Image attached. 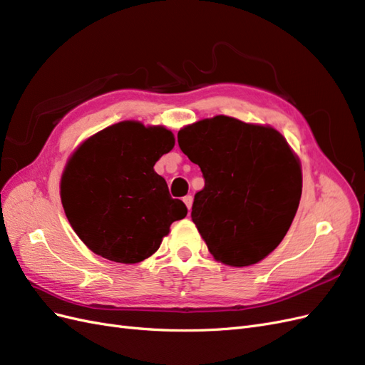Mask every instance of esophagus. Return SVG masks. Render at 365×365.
Listing matches in <instances>:
<instances>
[{
	"mask_svg": "<svg viewBox=\"0 0 365 365\" xmlns=\"http://www.w3.org/2000/svg\"><path fill=\"white\" fill-rule=\"evenodd\" d=\"M182 201H184V204L187 205V208H189V212H190L192 204H193V196L192 195H187V196L182 197Z\"/></svg>",
	"mask_w": 365,
	"mask_h": 365,
	"instance_id": "1",
	"label": "esophagus"
}]
</instances>
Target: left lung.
<instances>
[{
	"label": "left lung",
	"instance_id": "1",
	"mask_svg": "<svg viewBox=\"0 0 365 365\" xmlns=\"http://www.w3.org/2000/svg\"><path fill=\"white\" fill-rule=\"evenodd\" d=\"M178 145L204 176L192 220L213 257L248 267L277 248L303 184L300 163L280 132L216 115L181 129Z\"/></svg>",
	"mask_w": 365,
	"mask_h": 365
}]
</instances>
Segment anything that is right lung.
Returning a JSON list of instances; mask_svg holds the SVG:
<instances>
[{"label":"right lung","mask_w":365,"mask_h":365,"mask_svg":"<svg viewBox=\"0 0 365 365\" xmlns=\"http://www.w3.org/2000/svg\"><path fill=\"white\" fill-rule=\"evenodd\" d=\"M161 126L121 121L88 138L70 158L61 197L73 230L93 252L137 263L155 252L187 207L173 200L153 165L173 149Z\"/></svg>","instance_id":"obj_1"}]
</instances>
